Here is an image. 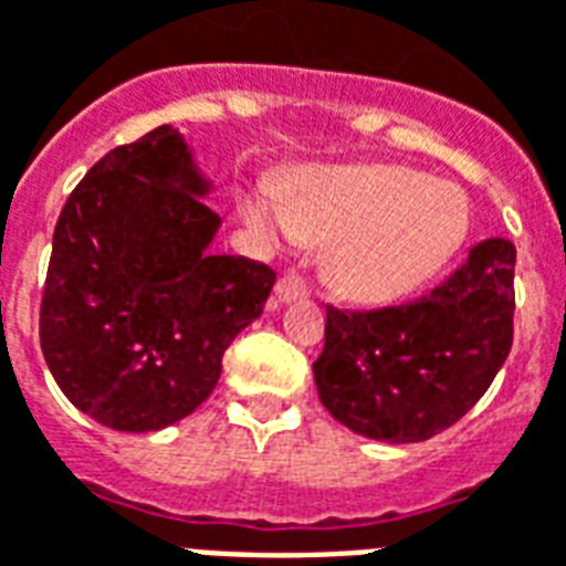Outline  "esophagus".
Instances as JSON below:
<instances>
[{"label": "esophagus", "instance_id": "esophagus-1", "mask_svg": "<svg viewBox=\"0 0 566 566\" xmlns=\"http://www.w3.org/2000/svg\"><path fill=\"white\" fill-rule=\"evenodd\" d=\"M305 296H308V284L300 275H294V272L282 275L279 284H275V300L279 303H296V300H305Z\"/></svg>", "mask_w": 566, "mask_h": 566}]
</instances>
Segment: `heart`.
I'll return each mask as SVG.
<instances>
[{
	"mask_svg": "<svg viewBox=\"0 0 566 566\" xmlns=\"http://www.w3.org/2000/svg\"><path fill=\"white\" fill-rule=\"evenodd\" d=\"M263 240L329 245L326 275L359 305L417 294L462 249L471 209L462 188L399 165L315 167L282 186H251L240 198Z\"/></svg>",
	"mask_w": 566,
	"mask_h": 566,
	"instance_id": "1",
	"label": "heart"
}]
</instances>
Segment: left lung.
I'll return each mask as SVG.
<instances>
[{
    "label": "left lung",
    "instance_id": "left-lung-1",
    "mask_svg": "<svg viewBox=\"0 0 566 566\" xmlns=\"http://www.w3.org/2000/svg\"><path fill=\"white\" fill-rule=\"evenodd\" d=\"M513 242H476L420 300L375 312L326 308L317 396L350 432L429 441L474 408L513 345Z\"/></svg>",
    "mask_w": 566,
    "mask_h": 566
}]
</instances>
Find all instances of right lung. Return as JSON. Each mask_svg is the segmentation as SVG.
Wrapping results in <instances>:
<instances>
[{
    "label": "right lung",
    "instance_id": "right-lung-1",
    "mask_svg": "<svg viewBox=\"0 0 566 566\" xmlns=\"http://www.w3.org/2000/svg\"><path fill=\"white\" fill-rule=\"evenodd\" d=\"M186 137L158 125L81 179L53 230L41 350L69 401L116 432H158L209 399L221 357L275 284L212 254L221 219Z\"/></svg>",
    "mask_w": 566,
    "mask_h": 566
}]
</instances>
